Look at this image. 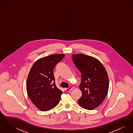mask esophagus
Instances as JSON below:
<instances>
[{
	"label": "esophagus",
	"mask_w": 133,
	"mask_h": 133,
	"mask_svg": "<svg viewBox=\"0 0 133 133\" xmlns=\"http://www.w3.org/2000/svg\"><path fill=\"white\" fill-rule=\"evenodd\" d=\"M72 89H73V88H72V87H69V88H66V89H65V91H66V92H70V91H71Z\"/></svg>",
	"instance_id": "34e87169"
}]
</instances>
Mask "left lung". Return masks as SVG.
<instances>
[{
  "mask_svg": "<svg viewBox=\"0 0 133 133\" xmlns=\"http://www.w3.org/2000/svg\"><path fill=\"white\" fill-rule=\"evenodd\" d=\"M73 62L81 73L79 89L82 96L78 104L83 109L92 110L105 99L109 90V77L103 64L94 57L83 54H73Z\"/></svg>",
  "mask_w": 133,
  "mask_h": 133,
  "instance_id": "1",
  "label": "left lung"
}]
</instances>
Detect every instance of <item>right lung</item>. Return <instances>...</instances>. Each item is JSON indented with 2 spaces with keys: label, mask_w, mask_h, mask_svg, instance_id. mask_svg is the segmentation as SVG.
Wrapping results in <instances>:
<instances>
[{
  "label": "right lung",
  "mask_w": 133,
  "mask_h": 133,
  "mask_svg": "<svg viewBox=\"0 0 133 133\" xmlns=\"http://www.w3.org/2000/svg\"><path fill=\"white\" fill-rule=\"evenodd\" d=\"M64 54H53L39 59L33 64L26 80V91L33 103L41 111L55 108L62 92L57 88L53 70Z\"/></svg>",
  "instance_id": "1"
}]
</instances>
